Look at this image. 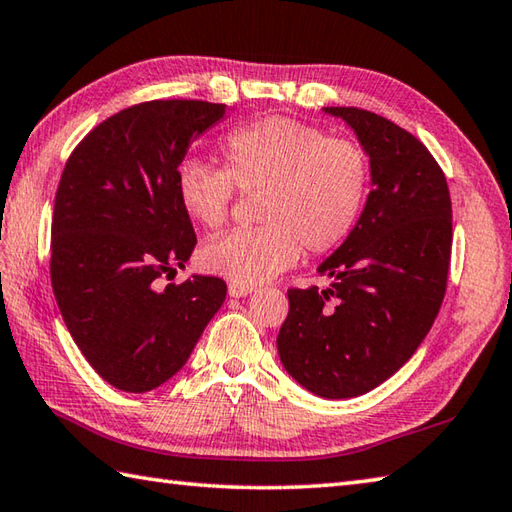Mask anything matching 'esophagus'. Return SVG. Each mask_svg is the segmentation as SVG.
I'll use <instances>...</instances> for the list:
<instances>
[{
    "label": "esophagus",
    "instance_id": "34e87169",
    "mask_svg": "<svg viewBox=\"0 0 512 512\" xmlns=\"http://www.w3.org/2000/svg\"><path fill=\"white\" fill-rule=\"evenodd\" d=\"M250 293H253V286H244V284H237V282L228 284V295L230 297H246Z\"/></svg>",
    "mask_w": 512,
    "mask_h": 512
}]
</instances>
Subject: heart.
<instances>
[{"mask_svg":"<svg viewBox=\"0 0 512 512\" xmlns=\"http://www.w3.org/2000/svg\"><path fill=\"white\" fill-rule=\"evenodd\" d=\"M224 170L184 162L177 197L208 230L222 228L233 210L235 188L259 193L262 226L230 230L202 248L199 262L213 275L255 286L293 266L302 246L330 253L353 233L368 197L370 164L350 137L290 117H264L224 137Z\"/></svg>","mask_w":512,"mask_h":512,"instance_id":"obj_1","label":"heart"}]
</instances>
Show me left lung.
<instances>
[{
	"label": "left lung",
	"mask_w": 512,
	"mask_h": 512,
	"mask_svg": "<svg viewBox=\"0 0 512 512\" xmlns=\"http://www.w3.org/2000/svg\"><path fill=\"white\" fill-rule=\"evenodd\" d=\"M370 157L373 190L353 233L319 275L333 284L290 288L277 335L284 368L326 399L364 395L395 375L442 308L453 206L435 157L408 130L353 106H330Z\"/></svg>",
	"instance_id": "left-lung-1"
}]
</instances>
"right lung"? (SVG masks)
Returning a JSON list of instances; mask_svg holds the SVG:
<instances>
[{
  "mask_svg": "<svg viewBox=\"0 0 512 512\" xmlns=\"http://www.w3.org/2000/svg\"><path fill=\"white\" fill-rule=\"evenodd\" d=\"M224 113L199 99L124 108L75 146L59 179L50 228L57 306L86 362L126 393L173 377L226 299L219 277L159 286L197 244L177 197L179 164Z\"/></svg>",
  "mask_w": 512,
  "mask_h": 512,
  "instance_id": "right-lung-1",
  "label": "right lung"
}]
</instances>
